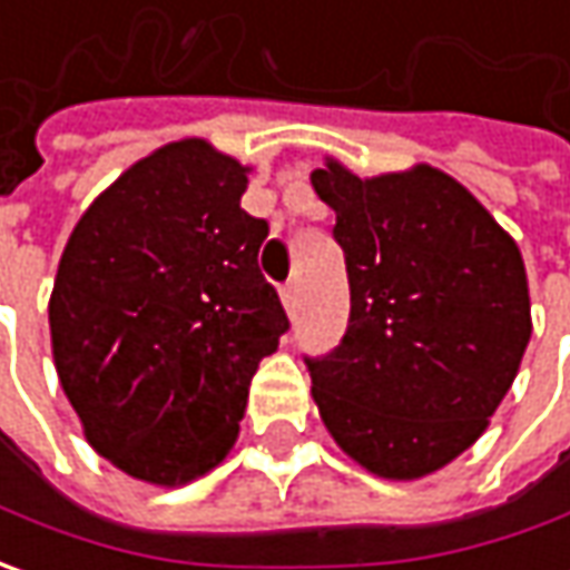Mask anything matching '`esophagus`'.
<instances>
[{"label": "esophagus", "mask_w": 570, "mask_h": 570, "mask_svg": "<svg viewBox=\"0 0 570 570\" xmlns=\"http://www.w3.org/2000/svg\"><path fill=\"white\" fill-rule=\"evenodd\" d=\"M282 304H285L288 314H295L297 311V304H301V282H297V278L282 285Z\"/></svg>", "instance_id": "esophagus-1"}]
</instances>
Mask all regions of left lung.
<instances>
[{"mask_svg":"<svg viewBox=\"0 0 570 570\" xmlns=\"http://www.w3.org/2000/svg\"><path fill=\"white\" fill-rule=\"evenodd\" d=\"M311 180L352 295L340 345L304 358L320 419L374 475L441 470L485 431L533 333L520 250L438 167L362 180L326 161Z\"/></svg>","mask_w":570,"mask_h":570,"instance_id":"1","label":"left lung"}]
</instances>
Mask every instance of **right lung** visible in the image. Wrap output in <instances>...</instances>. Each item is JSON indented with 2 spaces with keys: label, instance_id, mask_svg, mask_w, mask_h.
Here are the masks:
<instances>
[{
  "label": "right lung",
  "instance_id": "obj_1",
  "mask_svg": "<svg viewBox=\"0 0 570 570\" xmlns=\"http://www.w3.org/2000/svg\"><path fill=\"white\" fill-rule=\"evenodd\" d=\"M247 170L203 139L158 148L78 218L50 297L59 383L122 472L184 485L225 460L253 374L288 333L259 273Z\"/></svg>",
  "mask_w": 570,
  "mask_h": 570
}]
</instances>
